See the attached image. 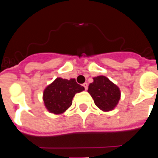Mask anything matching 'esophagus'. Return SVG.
Instances as JSON below:
<instances>
[{
    "label": "esophagus",
    "instance_id": "1",
    "mask_svg": "<svg viewBox=\"0 0 158 158\" xmlns=\"http://www.w3.org/2000/svg\"><path fill=\"white\" fill-rule=\"evenodd\" d=\"M83 86H84V88H85V90H87V89H88V83H87V82H85V83L83 84Z\"/></svg>",
    "mask_w": 158,
    "mask_h": 158
}]
</instances>
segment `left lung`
Wrapping results in <instances>:
<instances>
[{"instance_id":"1","label":"left lung","mask_w":158,"mask_h":158,"mask_svg":"<svg viewBox=\"0 0 158 158\" xmlns=\"http://www.w3.org/2000/svg\"><path fill=\"white\" fill-rule=\"evenodd\" d=\"M88 92L93 98L95 106L103 111L114 109L121 98L118 87L104 76L93 78V82L89 85Z\"/></svg>"}]
</instances>
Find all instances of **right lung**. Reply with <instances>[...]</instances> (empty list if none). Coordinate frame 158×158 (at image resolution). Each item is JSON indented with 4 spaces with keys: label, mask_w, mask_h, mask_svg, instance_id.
Listing matches in <instances>:
<instances>
[{
    "label": "right lung",
    "mask_w": 158,
    "mask_h": 158,
    "mask_svg": "<svg viewBox=\"0 0 158 158\" xmlns=\"http://www.w3.org/2000/svg\"><path fill=\"white\" fill-rule=\"evenodd\" d=\"M85 88L76 82L75 79L56 78L44 89L43 100L46 109L55 114H63L73 103L76 93L82 92Z\"/></svg>",
    "instance_id": "obj_1"
}]
</instances>
